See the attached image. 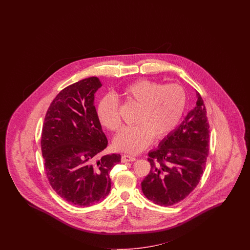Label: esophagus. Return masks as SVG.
I'll return each mask as SVG.
<instances>
[{
  "mask_svg": "<svg viewBox=\"0 0 250 250\" xmlns=\"http://www.w3.org/2000/svg\"><path fill=\"white\" fill-rule=\"evenodd\" d=\"M136 158L134 157V156H131V155H123L122 156V162H130V161H135L136 160Z\"/></svg>",
  "mask_w": 250,
  "mask_h": 250,
  "instance_id": "1",
  "label": "esophagus"
}]
</instances>
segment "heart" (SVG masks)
Masks as SVG:
<instances>
[{
	"label": "heart",
	"instance_id": "obj_1",
	"mask_svg": "<svg viewBox=\"0 0 250 250\" xmlns=\"http://www.w3.org/2000/svg\"><path fill=\"white\" fill-rule=\"evenodd\" d=\"M118 98L139 106L135 120L137 125L122 129L114 139L118 149L130 153L144 150L153 137L159 139L168 135L179 124L186 106V93L179 84L161 85L140 80L127 85L119 94H108L100 101L99 121L111 131L121 126Z\"/></svg>",
	"mask_w": 250,
	"mask_h": 250
}]
</instances>
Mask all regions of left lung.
<instances>
[{"mask_svg":"<svg viewBox=\"0 0 250 250\" xmlns=\"http://www.w3.org/2000/svg\"><path fill=\"white\" fill-rule=\"evenodd\" d=\"M196 106L182 124L148 153L151 169L141 182L145 196L161 206L185 199L204 173L209 153V123L204 100L196 92Z\"/></svg>","mask_w":250,"mask_h":250,"instance_id":"1","label":"left lung"}]
</instances>
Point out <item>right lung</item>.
<instances>
[{"instance_id": "1", "label": "right lung", "mask_w": 250, "mask_h": 250, "mask_svg": "<svg viewBox=\"0 0 250 250\" xmlns=\"http://www.w3.org/2000/svg\"><path fill=\"white\" fill-rule=\"evenodd\" d=\"M102 87L97 77L71 84L56 96L45 114L41 150L54 190L77 206H90L111 189L110 171L119 154L102 156L108 140L94 106Z\"/></svg>"}]
</instances>
